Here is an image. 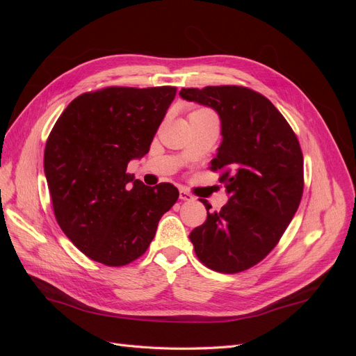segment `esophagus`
<instances>
[{"label": "esophagus", "mask_w": 356, "mask_h": 356, "mask_svg": "<svg viewBox=\"0 0 356 356\" xmlns=\"http://www.w3.org/2000/svg\"><path fill=\"white\" fill-rule=\"evenodd\" d=\"M179 199L182 202H193V200H195V197H193L187 190H179Z\"/></svg>", "instance_id": "obj_1"}]
</instances>
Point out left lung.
<instances>
[{"instance_id": "8db88e82", "label": "left lung", "mask_w": 356, "mask_h": 356, "mask_svg": "<svg viewBox=\"0 0 356 356\" xmlns=\"http://www.w3.org/2000/svg\"><path fill=\"white\" fill-rule=\"evenodd\" d=\"M179 95L220 115L222 143L211 169L222 170L220 182L229 195L190 241L212 270L243 272L273 250L298 209L305 187L298 139L266 96L242 86L188 88Z\"/></svg>"}]
</instances>
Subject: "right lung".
I'll return each instance as SVG.
<instances>
[{
	"label": "right lung",
	"mask_w": 356,
	"mask_h": 356,
	"mask_svg": "<svg viewBox=\"0 0 356 356\" xmlns=\"http://www.w3.org/2000/svg\"><path fill=\"white\" fill-rule=\"evenodd\" d=\"M177 88H105L77 96L47 138L44 174L58 224L93 261L118 267L141 257L178 200L168 182L127 174L145 156Z\"/></svg>",
	"instance_id": "right-lung-1"
}]
</instances>
